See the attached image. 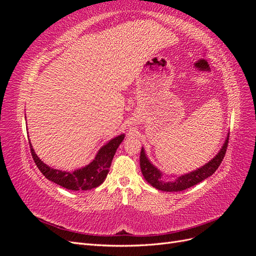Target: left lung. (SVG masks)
I'll use <instances>...</instances> for the list:
<instances>
[{
  "instance_id": "1",
  "label": "left lung",
  "mask_w": 256,
  "mask_h": 256,
  "mask_svg": "<svg viewBox=\"0 0 256 256\" xmlns=\"http://www.w3.org/2000/svg\"><path fill=\"white\" fill-rule=\"evenodd\" d=\"M228 138H230V134L228 136L226 143H224V145L222 146L221 150L212 160L209 161L207 164H205L200 168H198L196 171H193L189 174L178 177L173 182L162 180L161 172L159 170H157V168H154L150 164V160L147 159V157L145 156V152L142 147L141 154H140V166H141L142 174L145 180L148 182L152 187L161 191L178 192V191H182L188 188H191L192 186L198 184V182H203L207 177L212 176L216 171V168H219L224 156H226L228 145Z\"/></svg>"
}]
</instances>
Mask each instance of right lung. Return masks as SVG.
Masks as SVG:
<instances>
[{"label":"right lung","mask_w":256,"mask_h":256,"mask_svg":"<svg viewBox=\"0 0 256 256\" xmlns=\"http://www.w3.org/2000/svg\"><path fill=\"white\" fill-rule=\"evenodd\" d=\"M125 136L120 134L114 138L109 143L102 146L98 152L97 156L88 166L83 168L76 170V171L63 172L60 170L52 168L44 164V162L37 157L32 144L30 143V154H32L33 160L40 171L44 174L46 178L49 180L60 184L68 190H90L102 184L109 172V168L112 164V159L115 154L116 150L122 142Z\"/></svg>","instance_id":"1"}]
</instances>
